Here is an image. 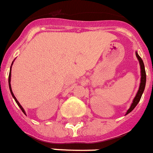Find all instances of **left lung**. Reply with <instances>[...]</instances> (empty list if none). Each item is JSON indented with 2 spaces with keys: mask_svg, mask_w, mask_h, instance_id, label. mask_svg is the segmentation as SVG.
I'll use <instances>...</instances> for the list:
<instances>
[{
  "mask_svg": "<svg viewBox=\"0 0 153 153\" xmlns=\"http://www.w3.org/2000/svg\"><path fill=\"white\" fill-rule=\"evenodd\" d=\"M136 55L137 57L139 60V62H140V73H141V78H140V87H139V90L137 93H136V95L134 98L133 101H132V103H131V107L128 109L126 115H128V113H130L131 111L133 110L134 108H136V106L138 104V102H140V100L141 99L142 94L144 91V88H145V84H146V72H145V68H144V62H143V60L141 59V58L139 56V54L137 53V52H136Z\"/></svg>",
  "mask_w": 153,
  "mask_h": 153,
  "instance_id": "obj_1",
  "label": "left lung"
}]
</instances>
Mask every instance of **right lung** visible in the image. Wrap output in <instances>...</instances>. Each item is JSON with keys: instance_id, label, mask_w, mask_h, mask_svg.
<instances>
[{"instance_id": "obj_1", "label": "right lung", "mask_w": 153, "mask_h": 153, "mask_svg": "<svg viewBox=\"0 0 153 153\" xmlns=\"http://www.w3.org/2000/svg\"><path fill=\"white\" fill-rule=\"evenodd\" d=\"M12 65H13V63H12ZM11 68H12V66H11ZM11 68H10V71H9V90H10V92H11L12 96L13 97V99H14L15 101H16V102H17V104L18 105V106H19V108H21V110H22V111H23V113H24V114H25V110L23 109V108H22V105L20 104L19 102L17 101V99H16V97H15V96H14V95H13V91H12L11 84H10V81H11Z\"/></svg>"}]
</instances>
